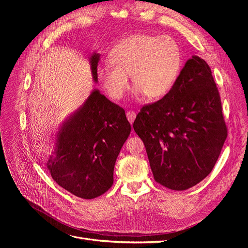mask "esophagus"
<instances>
[{"mask_svg":"<svg viewBox=\"0 0 248 248\" xmlns=\"http://www.w3.org/2000/svg\"><path fill=\"white\" fill-rule=\"evenodd\" d=\"M126 117H127L128 122L133 124V123L136 119V112L134 110H127L126 111Z\"/></svg>","mask_w":248,"mask_h":248,"instance_id":"34e87169","label":"esophagus"}]
</instances>
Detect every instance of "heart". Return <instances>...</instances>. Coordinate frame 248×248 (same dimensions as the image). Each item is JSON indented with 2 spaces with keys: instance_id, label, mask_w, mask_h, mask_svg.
Returning a JSON list of instances; mask_svg holds the SVG:
<instances>
[{
  "instance_id": "heart-1",
  "label": "heart",
  "mask_w": 248,
  "mask_h": 248,
  "mask_svg": "<svg viewBox=\"0 0 248 248\" xmlns=\"http://www.w3.org/2000/svg\"><path fill=\"white\" fill-rule=\"evenodd\" d=\"M109 62L98 68L97 76L110 98L117 100L124 95L133 74L138 93L157 99L174 87L183 64V52L170 36L137 34L111 50Z\"/></svg>"
}]
</instances>
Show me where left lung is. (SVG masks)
<instances>
[{"mask_svg": "<svg viewBox=\"0 0 248 248\" xmlns=\"http://www.w3.org/2000/svg\"><path fill=\"white\" fill-rule=\"evenodd\" d=\"M134 129L144 141L157 183L183 191L209 175L227 126L206 61L198 56L189 59L170 93L140 108Z\"/></svg>", "mask_w": 248, "mask_h": 248, "instance_id": "8db88e82", "label": "left lung"}]
</instances>
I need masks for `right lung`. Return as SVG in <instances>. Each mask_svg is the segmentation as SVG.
<instances>
[{"label":"right lung","instance_id":"right-lung-1","mask_svg":"<svg viewBox=\"0 0 248 248\" xmlns=\"http://www.w3.org/2000/svg\"><path fill=\"white\" fill-rule=\"evenodd\" d=\"M99 55L90 58L97 81ZM124 109L93 90L57 135L55 157L47 169L56 183L75 196L93 199L113 184L117 155L131 133Z\"/></svg>","mask_w":248,"mask_h":248}]
</instances>
